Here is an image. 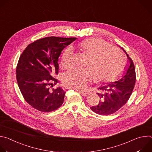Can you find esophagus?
<instances>
[{
  "instance_id": "1",
  "label": "esophagus",
  "mask_w": 152,
  "mask_h": 152,
  "mask_svg": "<svg viewBox=\"0 0 152 152\" xmlns=\"http://www.w3.org/2000/svg\"><path fill=\"white\" fill-rule=\"evenodd\" d=\"M77 91H79L78 90ZM80 92V93L82 94V96H86L88 95V93L86 92V91H79Z\"/></svg>"
}]
</instances>
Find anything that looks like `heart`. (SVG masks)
I'll return each instance as SVG.
<instances>
[{
	"mask_svg": "<svg viewBox=\"0 0 152 152\" xmlns=\"http://www.w3.org/2000/svg\"><path fill=\"white\" fill-rule=\"evenodd\" d=\"M79 46L89 56L85 64L87 67L75 68L65 73L61 80L66 87L83 90L95 77L98 82H106L113 78L120 70L124 62V55L119 48L95 38L83 41ZM74 64L73 50L67 48L62 53L61 66L69 69Z\"/></svg>",
	"mask_w": 152,
	"mask_h": 152,
	"instance_id": "b5f03b06",
	"label": "heart"
}]
</instances>
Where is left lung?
<instances>
[{
	"mask_svg": "<svg viewBox=\"0 0 152 152\" xmlns=\"http://www.w3.org/2000/svg\"><path fill=\"white\" fill-rule=\"evenodd\" d=\"M129 60L128 64L121 77L117 81L101 85L98 88L100 101L97 105L90 107L95 113L110 115L115 113L126 104L131 97L136 81L135 69L132 59L124 49Z\"/></svg>",
	"mask_w": 152,
	"mask_h": 152,
	"instance_id": "left-lung-1",
	"label": "left lung"
}]
</instances>
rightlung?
Segmentation results:
<instances>
[{
    "mask_svg": "<svg viewBox=\"0 0 152 152\" xmlns=\"http://www.w3.org/2000/svg\"><path fill=\"white\" fill-rule=\"evenodd\" d=\"M76 38L49 37L29 45L18 59L16 77L25 100L41 112L55 111L62 104L65 92L61 87L50 90L58 83V58L61 51ZM50 86V87H51Z\"/></svg>",
    "mask_w": 152,
    "mask_h": 152,
    "instance_id": "obj_1",
    "label": "right lung"
}]
</instances>
